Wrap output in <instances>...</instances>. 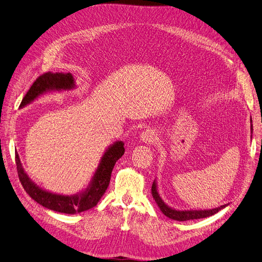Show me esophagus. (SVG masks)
<instances>
[{"label": "esophagus", "instance_id": "1", "mask_svg": "<svg viewBox=\"0 0 262 262\" xmlns=\"http://www.w3.org/2000/svg\"><path fill=\"white\" fill-rule=\"evenodd\" d=\"M154 140V133L149 129H146L141 133L140 135V141L144 143H150Z\"/></svg>", "mask_w": 262, "mask_h": 262}]
</instances>
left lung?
<instances>
[{
    "mask_svg": "<svg viewBox=\"0 0 262 262\" xmlns=\"http://www.w3.org/2000/svg\"><path fill=\"white\" fill-rule=\"evenodd\" d=\"M251 133L253 134V124H252V118H251ZM152 195L155 200V202L157 203L158 207L160 208L161 212L172 219L175 220V221H188V220H196V219H203V217H207L210 215L215 214L216 212H219L220 210H222L223 208L227 207L228 204L220 206L217 208H212V209H189V210H178L175 208L170 207L169 205H167L166 203L163 202V200L161 199V196L159 195L158 192V188H157V182L156 180L154 181L153 185H152Z\"/></svg>",
    "mask_w": 262,
    "mask_h": 262,
    "instance_id": "1",
    "label": "left lung"
}]
</instances>
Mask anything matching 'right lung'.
I'll list each match as a JSON object with an SVG mask.
<instances>
[{"label":"right lung","instance_id":"right-lung-1","mask_svg":"<svg viewBox=\"0 0 262 262\" xmlns=\"http://www.w3.org/2000/svg\"><path fill=\"white\" fill-rule=\"evenodd\" d=\"M76 87L74 77L71 73H52L48 72L39 76L27 91L23 98L20 108H23L37 100L39 96L52 91L72 90ZM125 152L124 143L116 141L109 145L100 160L98 169L95 170L91 181L86 189L73 195H62L43 190L35 184L24 171L19 154L16 153V164L19 180L26 191L34 201L43 207L68 214L79 213L93 208L99 203L108 188L110 176L116 162Z\"/></svg>","mask_w":262,"mask_h":262}]
</instances>
